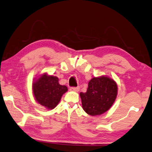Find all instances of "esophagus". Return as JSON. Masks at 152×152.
<instances>
[{"label":"esophagus","instance_id":"34e87169","mask_svg":"<svg viewBox=\"0 0 152 152\" xmlns=\"http://www.w3.org/2000/svg\"><path fill=\"white\" fill-rule=\"evenodd\" d=\"M69 90L71 91H75V92H78L80 91V87L79 86H77V87H71L69 88Z\"/></svg>","mask_w":152,"mask_h":152}]
</instances>
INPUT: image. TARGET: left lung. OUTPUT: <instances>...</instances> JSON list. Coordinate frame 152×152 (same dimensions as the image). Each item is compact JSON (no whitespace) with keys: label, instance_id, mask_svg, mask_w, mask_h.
Returning <instances> with one entry per match:
<instances>
[{"label":"left lung","instance_id":"8db88e82","mask_svg":"<svg viewBox=\"0 0 152 152\" xmlns=\"http://www.w3.org/2000/svg\"><path fill=\"white\" fill-rule=\"evenodd\" d=\"M117 94L118 85L112 78L94 77L88 82L86 92L80 93L83 110L93 116L102 115L112 106Z\"/></svg>","mask_w":152,"mask_h":152}]
</instances>
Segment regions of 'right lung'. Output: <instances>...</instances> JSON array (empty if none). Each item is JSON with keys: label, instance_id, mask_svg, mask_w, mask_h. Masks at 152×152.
Wrapping results in <instances>:
<instances>
[{"label": "right lung", "instance_id": "right-lung-1", "mask_svg": "<svg viewBox=\"0 0 152 152\" xmlns=\"http://www.w3.org/2000/svg\"><path fill=\"white\" fill-rule=\"evenodd\" d=\"M32 91L37 103L47 110H53L58 105L62 95L67 91V87L59 83L57 76L40 74L34 79Z\"/></svg>", "mask_w": 152, "mask_h": 152}]
</instances>
